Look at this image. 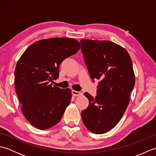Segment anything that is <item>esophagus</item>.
Listing matches in <instances>:
<instances>
[{
	"label": "esophagus",
	"mask_w": 156,
	"mask_h": 156,
	"mask_svg": "<svg viewBox=\"0 0 156 156\" xmlns=\"http://www.w3.org/2000/svg\"><path fill=\"white\" fill-rule=\"evenodd\" d=\"M72 94L74 97H78V96L82 95V92H78V91H75V90H72Z\"/></svg>",
	"instance_id": "34e87169"
}]
</instances>
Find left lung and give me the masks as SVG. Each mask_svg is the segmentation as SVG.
Listing matches in <instances>:
<instances>
[{
	"instance_id": "1",
	"label": "left lung",
	"mask_w": 156,
	"mask_h": 156,
	"mask_svg": "<svg viewBox=\"0 0 156 156\" xmlns=\"http://www.w3.org/2000/svg\"><path fill=\"white\" fill-rule=\"evenodd\" d=\"M80 42L91 79L100 80L95 98L84 93L89 105L82 111V121L92 133H105L115 127L128 106L135 85L133 64L127 51L113 42Z\"/></svg>"
}]
</instances>
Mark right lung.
Masks as SVG:
<instances>
[{
    "label": "right lung",
    "mask_w": 156,
    "mask_h": 156,
    "mask_svg": "<svg viewBox=\"0 0 156 156\" xmlns=\"http://www.w3.org/2000/svg\"><path fill=\"white\" fill-rule=\"evenodd\" d=\"M80 49L72 38L41 39L26 49L16 64L15 87L21 111L35 127L44 130L61 120L71 101V90L52 87L59 65Z\"/></svg>",
    "instance_id": "1"
}]
</instances>
